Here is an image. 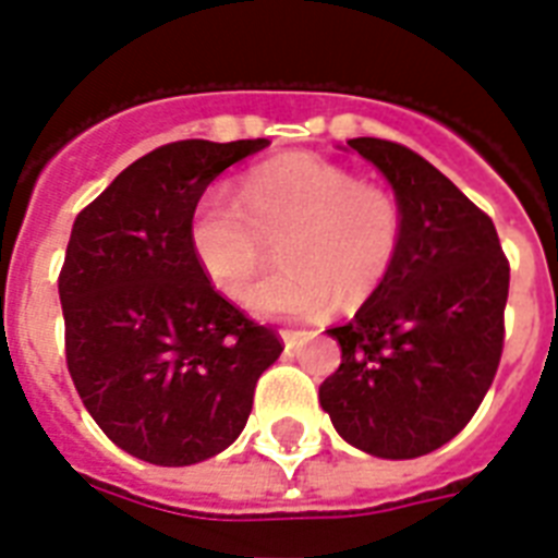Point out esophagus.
<instances>
[{"instance_id":"esophagus-1","label":"esophagus","mask_w":558,"mask_h":558,"mask_svg":"<svg viewBox=\"0 0 558 558\" xmlns=\"http://www.w3.org/2000/svg\"><path fill=\"white\" fill-rule=\"evenodd\" d=\"M280 336H283V348H287V350H298L306 341V332L283 330V332H280Z\"/></svg>"}]
</instances>
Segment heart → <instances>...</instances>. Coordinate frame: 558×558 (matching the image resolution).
Here are the masks:
<instances>
[{"label": "heart", "mask_w": 558, "mask_h": 558, "mask_svg": "<svg viewBox=\"0 0 558 558\" xmlns=\"http://www.w3.org/2000/svg\"><path fill=\"white\" fill-rule=\"evenodd\" d=\"M405 217L393 193L310 153L263 161L240 179V205L205 193L191 214V252L219 295L240 301L278 240L283 269L252 289L260 318H322L356 310L381 287L402 248Z\"/></svg>", "instance_id": "heart-1"}]
</instances>
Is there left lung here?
Segmentation results:
<instances>
[{
    "label": "left lung",
    "mask_w": 558,
    "mask_h": 558,
    "mask_svg": "<svg viewBox=\"0 0 558 558\" xmlns=\"http://www.w3.org/2000/svg\"><path fill=\"white\" fill-rule=\"evenodd\" d=\"M397 196L405 234L381 287L341 327V365L318 390L341 440L385 460L423 458L484 402L504 350L510 266L493 219L402 144L350 138Z\"/></svg>",
    "instance_id": "1"
}]
</instances>
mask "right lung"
I'll return each instance as SVG.
<instances>
[{
  "label": "right lung",
  "instance_id": "right-lung-1",
  "mask_svg": "<svg viewBox=\"0 0 558 558\" xmlns=\"http://www.w3.org/2000/svg\"><path fill=\"white\" fill-rule=\"evenodd\" d=\"M263 147L165 144L74 219L60 271L65 362L100 432L144 463L193 466L226 451L283 350L210 287L187 240L205 187Z\"/></svg>",
  "mask_w": 558,
  "mask_h": 558
}]
</instances>
